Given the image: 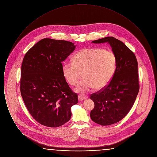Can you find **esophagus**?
Returning <instances> with one entry per match:
<instances>
[{
  "instance_id": "esophagus-1",
  "label": "esophagus",
  "mask_w": 157,
  "mask_h": 157,
  "mask_svg": "<svg viewBox=\"0 0 157 157\" xmlns=\"http://www.w3.org/2000/svg\"><path fill=\"white\" fill-rule=\"evenodd\" d=\"M88 98L87 95H84L80 94V95H78V100L81 101L82 100H83V99H86V98Z\"/></svg>"
}]
</instances>
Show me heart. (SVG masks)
<instances>
[{
	"mask_svg": "<svg viewBox=\"0 0 157 157\" xmlns=\"http://www.w3.org/2000/svg\"><path fill=\"white\" fill-rule=\"evenodd\" d=\"M117 67V58L115 53L101 48L82 49L74 55L72 62H65L62 65L63 75L67 83L77 85L81 72L83 79L76 91L86 92L94 88H104L111 82Z\"/></svg>",
	"mask_w": 157,
	"mask_h": 157,
	"instance_id": "heart-1",
	"label": "heart"
}]
</instances>
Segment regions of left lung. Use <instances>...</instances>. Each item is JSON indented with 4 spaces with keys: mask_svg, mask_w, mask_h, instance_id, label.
<instances>
[{
    "mask_svg": "<svg viewBox=\"0 0 157 157\" xmlns=\"http://www.w3.org/2000/svg\"><path fill=\"white\" fill-rule=\"evenodd\" d=\"M92 42H108L117 58V70L111 82L90 97L95 104L90 113L91 120L101 125H109L122 120L134 104L140 89L138 62L134 52L115 37Z\"/></svg>",
    "mask_w": 157,
    "mask_h": 157,
    "instance_id": "8db88e82",
    "label": "left lung"
}]
</instances>
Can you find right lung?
Returning <instances> with one entry per match:
<instances>
[{"instance_id": "add662e5", "label": "right lung", "mask_w": 157, "mask_h": 157, "mask_svg": "<svg viewBox=\"0 0 157 157\" xmlns=\"http://www.w3.org/2000/svg\"><path fill=\"white\" fill-rule=\"evenodd\" d=\"M74 44L45 38L25 54L21 67L20 90L32 117L46 127H59L71 119L78 95L62 73L63 62L75 49Z\"/></svg>"}]
</instances>
